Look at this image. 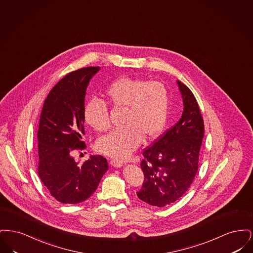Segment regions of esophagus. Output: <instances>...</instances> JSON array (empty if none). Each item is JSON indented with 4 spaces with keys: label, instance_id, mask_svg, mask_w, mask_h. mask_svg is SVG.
<instances>
[{
    "label": "esophagus",
    "instance_id": "34e87169",
    "mask_svg": "<svg viewBox=\"0 0 253 253\" xmlns=\"http://www.w3.org/2000/svg\"><path fill=\"white\" fill-rule=\"evenodd\" d=\"M110 163L115 168H121L124 165V162L121 161V160H119V159H113V160H111Z\"/></svg>",
    "mask_w": 253,
    "mask_h": 253
}]
</instances>
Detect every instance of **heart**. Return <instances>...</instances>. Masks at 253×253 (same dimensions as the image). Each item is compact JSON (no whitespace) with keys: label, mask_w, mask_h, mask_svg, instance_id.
Masks as SVG:
<instances>
[{"label":"heart","mask_w":253,"mask_h":253,"mask_svg":"<svg viewBox=\"0 0 253 253\" xmlns=\"http://www.w3.org/2000/svg\"><path fill=\"white\" fill-rule=\"evenodd\" d=\"M105 96L116 107L126 108L122 129L100 137L97 150L111 157L126 158L145 140H153L163 131L169 106L167 88L158 82L120 78L106 87ZM84 118L96 132H105L110 126L108 106L99 98L85 103Z\"/></svg>","instance_id":"heart-1"}]
</instances>
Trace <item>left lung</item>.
Here are the masks:
<instances>
[{"mask_svg": "<svg viewBox=\"0 0 253 253\" xmlns=\"http://www.w3.org/2000/svg\"><path fill=\"white\" fill-rule=\"evenodd\" d=\"M183 100L179 121L143 152L142 188L137 197L155 207H165L188 191L198 169L204 122L192 91L176 81Z\"/></svg>", "mask_w": 253, "mask_h": 253, "instance_id": "obj_1", "label": "left lung"}]
</instances>
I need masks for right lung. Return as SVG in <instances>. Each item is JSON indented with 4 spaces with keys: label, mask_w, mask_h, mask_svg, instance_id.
<instances>
[{
    "label": "right lung",
    "mask_w": 253,
    "mask_h": 253,
    "mask_svg": "<svg viewBox=\"0 0 253 253\" xmlns=\"http://www.w3.org/2000/svg\"><path fill=\"white\" fill-rule=\"evenodd\" d=\"M99 67L69 73L53 87L44 100L39 130V175L51 195L63 204H78L96 191L108 162L91 156L83 165L71 156L84 149V98L90 80Z\"/></svg>",
    "instance_id": "add662e5"
}]
</instances>
